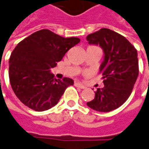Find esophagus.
I'll use <instances>...</instances> for the list:
<instances>
[{
    "label": "esophagus",
    "instance_id": "obj_1",
    "mask_svg": "<svg viewBox=\"0 0 149 149\" xmlns=\"http://www.w3.org/2000/svg\"><path fill=\"white\" fill-rule=\"evenodd\" d=\"M74 85H75V86L81 88V89H84V88H85V86L82 85L81 82H78V81H76V82L74 83Z\"/></svg>",
    "mask_w": 149,
    "mask_h": 149
}]
</instances>
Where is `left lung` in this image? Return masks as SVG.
<instances>
[{"mask_svg": "<svg viewBox=\"0 0 149 149\" xmlns=\"http://www.w3.org/2000/svg\"><path fill=\"white\" fill-rule=\"evenodd\" d=\"M90 45H100L104 61L100 67L104 86L97 89L87 106L101 113L119 108L130 95L139 75L137 50L125 36L109 28H101L86 36Z\"/></svg>", "mask_w": 149, "mask_h": 149, "instance_id": "left-lung-1", "label": "left lung"}]
</instances>
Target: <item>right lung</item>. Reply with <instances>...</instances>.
<instances>
[{
  "mask_svg": "<svg viewBox=\"0 0 149 149\" xmlns=\"http://www.w3.org/2000/svg\"><path fill=\"white\" fill-rule=\"evenodd\" d=\"M79 42L77 37L65 38L42 29L17 45L10 58L9 77L15 95L24 105L42 112L58 104L74 81L68 77L54 78L50 68Z\"/></svg>",
  "mask_w": 149,
  "mask_h": 149,
  "instance_id": "obj_1",
  "label": "right lung"
}]
</instances>
